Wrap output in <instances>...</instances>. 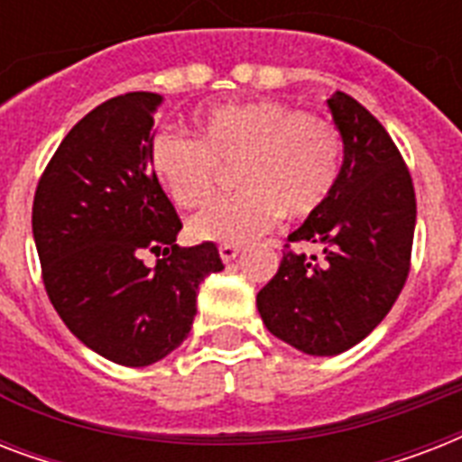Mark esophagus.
<instances>
[{"label": "esophagus", "instance_id": "34e87169", "mask_svg": "<svg viewBox=\"0 0 462 462\" xmlns=\"http://www.w3.org/2000/svg\"><path fill=\"white\" fill-rule=\"evenodd\" d=\"M239 252H242V246L237 245H220V259H223L225 263H230V261L237 259Z\"/></svg>", "mask_w": 462, "mask_h": 462}]
</instances>
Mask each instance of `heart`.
Segmentation results:
<instances>
[{
    "label": "heart",
    "mask_w": 462,
    "mask_h": 462,
    "mask_svg": "<svg viewBox=\"0 0 462 462\" xmlns=\"http://www.w3.org/2000/svg\"><path fill=\"white\" fill-rule=\"evenodd\" d=\"M343 139L330 119L281 100L216 105L196 117V141L160 129L148 143V167L181 208L208 201L217 165H235L237 194L191 217L201 242L245 245L278 220L311 216L328 201L340 174Z\"/></svg>",
    "instance_id": "heart-1"
}]
</instances>
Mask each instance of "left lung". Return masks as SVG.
<instances>
[{
	"mask_svg": "<svg viewBox=\"0 0 462 462\" xmlns=\"http://www.w3.org/2000/svg\"><path fill=\"white\" fill-rule=\"evenodd\" d=\"M326 105L343 165L328 201L288 237L321 256L282 252L256 295L266 328L314 357L350 350L383 321L408 281L417 217L408 167L379 119L340 90Z\"/></svg>",
	"mask_w": 462,
	"mask_h": 462,
	"instance_id": "1",
	"label": "left lung"
}]
</instances>
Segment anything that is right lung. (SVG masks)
<instances>
[{
  "label": "right lung",
  "mask_w": 462,
  "mask_h": 462,
  "mask_svg": "<svg viewBox=\"0 0 462 462\" xmlns=\"http://www.w3.org/2000/svg\"><path fill=\"white\" fill-rule=\"evenodd\" d=\"M162 96L136 90L90 110L52 155L32 201L50 302L86 347L148 366L191 330L196 290L223 271L213 242L180 249L181 220L148 167ZM151 251L163 259L143 263Z\"/></svg>",
  "instance_id": "right-lung-1"
}]
</instances>
